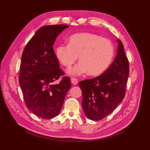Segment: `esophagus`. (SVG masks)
<instances>
[{
	"label": "esophagus",
	"instance_id": "34e87169",
	"mask_svg": "<svg viewBox=\"0 0 150 150\" xmlns=\"http://www.w3.org/2000/svg\"><path fill=\"white\" fill-rule=\"evenodd\" d=\"M71 83H72L73 85H76V84H77L78 83V81H77V79H74V78H71Z\"/></svg>",
	"mask_w": 150,
	"mask_h": 150
}]
</instances>
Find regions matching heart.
I'll return each instance as SVG.
<instances>
[{"mask_svg": "<svg viewBox=\"0 0 150 150\" xmlns=\"http://www.w3.org/2000/svg\"><path fill=\"white\" fill-rule=\"evenodd\" d=\"M59 61L67 68H71L77 60L80 63L69 71L73 76H80L88 72L90 76H98L109 67L114 55L110 41L91 33H76L69 38L68 45L56 47Z\"/></svg>", "mask_w": 150, "mask_h": 150, "instance_id": "b5f03b06", "label": "heart"}]
</instances>
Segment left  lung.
I'll list each match as a JSON object with an SVG mask.
<instances>
[{
  "instance_id": "1",
  "label": "left lung",
  "mask_w": 150,
  "mask_h": 150,
  "mask_svg": "<svg viewBox=\"0 0 150 150\" xmlns=\"http://www.w3.org/2000/svg\"><path fill=\"white\" fill-rule=\"evenodd\" d=\"M117 42V55L109 68L98 77L79 82L82 109L91 120H99L112 113L125 96L129 62L122 42Z\"/></svg>"
}]
</instances>
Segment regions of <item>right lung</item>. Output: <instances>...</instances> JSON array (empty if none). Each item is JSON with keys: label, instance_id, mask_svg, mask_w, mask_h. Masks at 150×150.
I'll use <instances>...</instances> for the list:
<instances>
[{"label": "right lung", "instance_id": "right-lung-1", "mask_svg": "<svg viewBox=\"0 0 150 150\" xmlns=\"http://www.w3.org/2000/svg\"><path fill=\"white\" fill-rule=\"evenodd\" d=\"M69 26L65 24L41 27L26 44L22 53L19 84L27 108L42 119H52L61 110L71 80L64 77L53 45L57 36Z\"/></svg>", "mask_w": 150, "mask_h": 150}]
</instances>
